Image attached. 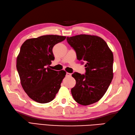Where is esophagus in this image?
<instances>
[{
    "label": "esophagus",
    "instance_id": "obj_1",
    "mask_svg": "<svg viewBox=\"0 0 135 135\" xmlns=\"http://www.w3.org/2000/svg\"><path fill=\"white\" fill-rule=\"evenodd\" d=\"M66 76H68V77L71 76V74L69 73H66Z\"/></svg>",
    "mask_w": 135,
    "mask_h": 135
}]
</instances>
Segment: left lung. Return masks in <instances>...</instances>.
Instances as JSON below:
<instances>
[{"label": "left lung", "mask_w": 135, "mask_h": 135, "mask_svg": "<svg viewBox=\"0 0 135 135\" xmlns=\"http://www.w3.org/2000/svg\"><path fill=\"white\" fill-rule=\"evenodd\" d=\"M67 41L75 50L77 59L86 62L85 74L72 75L76 81L71 89L73 98L83 105L93 104L104 95L113 78V52L97 36L81 34L68 36Z\"/></svg>", "instance_id": "1"}]
</instances>
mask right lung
Instances as JSON below:
<instances>
[{"instance_id": "1", "label": "right lung", "mask_w": 135, "mask_h": 135, "mask_svg": "<svg viewBox=\"0 0 135 135\" xmlns=\"http://www.w3.org/2000/svg\"><path fill=\"white\" fill-rule=\"evenodd\" d=\"M65 38L56 35H44L27 39L21 46L17 70L22 88L34 101L39 103L52 101L61 87L65 71H54L46 66L54 60V46Z\"/></svg>"}]
</instances>
